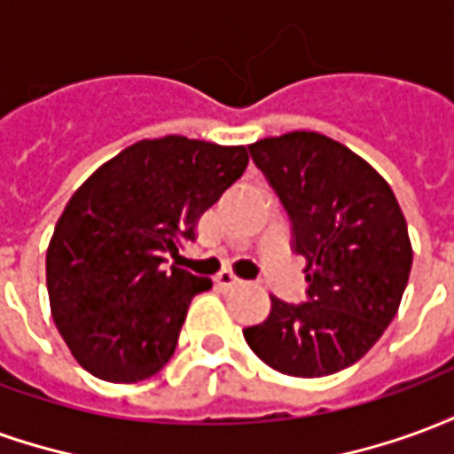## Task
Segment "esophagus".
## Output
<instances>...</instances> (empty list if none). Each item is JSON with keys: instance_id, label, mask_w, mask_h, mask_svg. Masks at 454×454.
<instances>
[{"instance_id": "1", "label": "esophagus", "mask_w": 454, "mask_h": 454, "mask_svg": "<svg viewBox=\"0 0 454 454\" xmlns=\"http://www.w3.org/2000/svg\"><path fill=\"white\" fill-rule=\"evenodd\" d=\"M214 282H216L218 289H238V286L246 285V282H243V279H238L233 272H218V275L214 277Z\"/></svg>"}]
</instances>
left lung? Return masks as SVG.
Here are the masks:
<instances>
[{
  "label": "left lung",
  "instance_id": "obj_1",
  "mask_svg": "<svg viewBox=\"0 0 454 454\" xmlns=\"http://www.w3.org/2000/svg\"><path fill=\"white\" fill-rule=\"evenodd\" d=\"M247 150L292 221L309 286L299 304L270 296V316L243 335L282 374H335L399 311L413 260L406 218L380 172L328 136L294 130Z\"/></svg>",
  "mask_w": 454,
  "mask_h": 454
}]
</instances>
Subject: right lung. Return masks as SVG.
<instances>
[{
	"mask_svg": "<svg viewBox=\"0 0 454 454\" xmlns=\"http://www.w3.org/2000/svg\"><path fill=\"white\" fill-rule=\"evenodd\" d=\"M246 168L243 145L165 136L126 148L74 192L45 279L55 325L90 374L130 384L168 364L189 301L211 279L168 272L162 255L194 240L199 216Z\"/></svg>",
	"mask_w": 454,
	"mask_h": 454,
	"instance_id": "right-lung-1",
	"label": "right lung"
}]
</instances>
